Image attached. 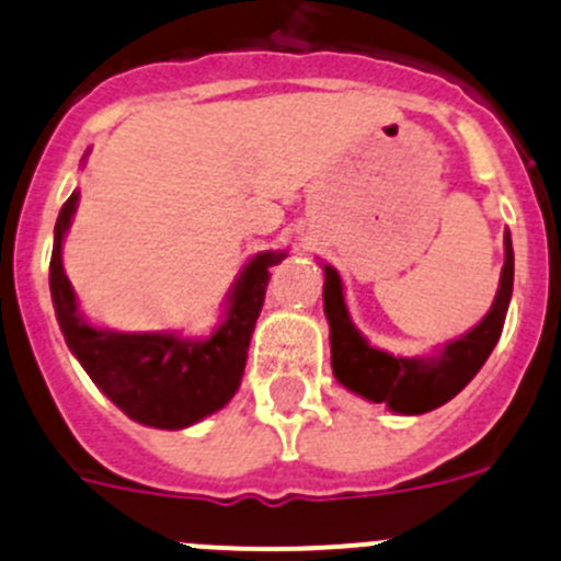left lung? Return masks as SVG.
Returning <instances> with one entry per match:
<instances>
[{
  "label": "left lung",
  "instance_id": "left-lung-1",
  "mask_svg": "<svg viewBox=\"0 0 561 561\" xmlns=\"http://www.w3.org/2000/svg\"><path fill=\"white\" fill-rule=\"evenodd\" d=\"M322 274H325L322 309L331 328L333 377L353 393L375 404H388L396 415H423L467 388V382L478 375L500 342L513 296V241L511 233H505V265H502L500 287L483 320L458 339L445 342L443 347H434L432 355H415V358L371 347L350 320L339 271L322 263Z\"/></svg>",
  "mask_w": 561,
  "mask_h": 561
}]
</instances>
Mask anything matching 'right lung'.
<instances>
[{
    "mask_svg": "<svg viewBox=\"0 0 561 561\" xmlns=\"http://www.w3.org/2000/svg\"><path fill=\"white\" fill-rule=\"evenodd\" d=\"M78 197L81 192L76 190L56 219L48 276L56 320L70 353L94 386L144 426L179 432L222 410L244 377L249 339L271 279L268 268L282 263L287 252H260L249 260L225 296L222 322L211 336L98 328L78 309V296L61 265V244L76 217Z\"/></svg>",
    "mask_w": 561,
    "mask_h": 561,
    "instance_id": "right-lung-1",
    "label": "right lung"
}]
</instances>
